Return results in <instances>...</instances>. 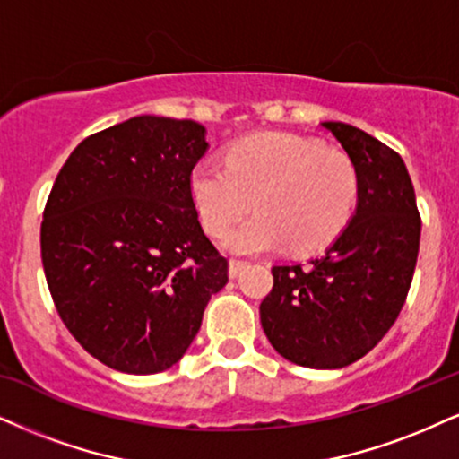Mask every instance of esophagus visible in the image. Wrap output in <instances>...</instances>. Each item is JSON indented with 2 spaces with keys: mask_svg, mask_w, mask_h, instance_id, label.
I'll return each instance as SVG.
<instances>
[{
  "mask_svg": "<svg viewBox=\"0 0 459 459\" xmlns=\"http://www.w3.org/2000/svg\"><path fill=\"white\" fill-rule=\"evenodd\" d=\"M245 268H247V262H240V259H231V262H230V276H231V279H236V276H240V273Z\"/></svg>",
  "mask_w": 459,
  "mask_h": 459,
  "instance_id": "34e87169",
  "label": "esophagus"
}]
</instances>
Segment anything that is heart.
<instances>
[{
  "instance_id": "obj_1",
  "label": "heart",
  "mask_w": 459,
  "mask_h": 459,
  "mask_svg": "<svg viewBox=\"0 0 459 459\" xmlns=\"http://www.w3.org/2000/svg\"><path fill=\"white\" fill-rule=\"evenodd\" d=\"M191 200L208 234H223L253 208L259 214L225 234V248L242 255L276 251L315 253L347 228L359 180L347 155L299 135H248L228 163L202 160L189 177Z\"/></svg>"
}]
</instances>
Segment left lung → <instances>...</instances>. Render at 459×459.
<instances>
[{
  "label": "left lung",
  "instance_id": "8db88e82",
  "mask_svg": "<svg viewBox=\"0 0 459 459\" xmlns=\"http://www.w3.org/2000/svg\"><path fill=\"white\" fill-rule=\"evenodd\" d=\"M341 143L359 180L358 208L342 234L307 265H274L262 327L282 358L336 370L389 332L409 293L421 219L403 157L347 123H321Z\"/></svg>",
  "mask_w": 459,
  "mask_h": 459
}]
</instances>
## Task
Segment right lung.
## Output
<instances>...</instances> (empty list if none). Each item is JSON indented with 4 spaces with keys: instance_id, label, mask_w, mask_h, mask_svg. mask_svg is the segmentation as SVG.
Returning <instances> with one entry per match:
<instances>
[{
    "instance_id": "add662e5",
    "label": "right lung",
    "mask_w": 459,
    "mask_h": 459,
    "mask_svg": "<svg viewBox=\"0 0 459 459\" xmlns=\"http://www.w3.org/2000/svg\"><path fill=\"white\" fill-rule=\"evenodd\" d=\"M206 151L200 123L143 115L84 138L56 174L39 230L50 296L82 349L118 372L177 364L228 282L189 189Z\"/></svg>"
}]
</instances>
